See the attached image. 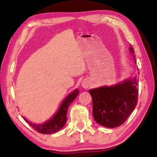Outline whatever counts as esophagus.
Segmentation results:
<instances>
[{
	"label": "esophagus",
	"instance_id": "34e87169",
	"mask_svg": "<svg viewBox=\"0 0 157 157\" xmlns=\"http://www.w3.org/2000/svg\"><path fill=\"white\" fill-rule=\"evenodd\" d=\"M89 85H90V82H89V80H86H86H84L82 82V86L84 89L88 88V87L89 86Z\"/></svg>",
	"mask_w": 157,
	"mask_h": 157
}]
</instances>
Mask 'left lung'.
<instances>
[{
  "label": "left lung",
  "mask_w": 157,
  "mask_h": 157,
  "mask_svg": "<svg viewBox=\"0 0 157 157\" xmlns=\"http://www.w3.org/2000/svg\"><path fill=\"white\" fill-rule=\"evenodd\" d=\"M135 59L134 50L129 47ZM136 76L114 86L90 89L93 100V116L98 124L108 128L121 126L136 107L139 95Z\"/></svg>",
  "instance_id": "left-lung-1"
}]
</instances>
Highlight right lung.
<instances>
[{
  "instance_id": "obj_1",
  "label": "right lung",
  "mask_w": 157,
  "mask_h": 157,
  "mask_svg": "<svg viewBox=\"0 0 157 157\" xmlns=\"http://www.w3.org/2000/svg\"><path fill=\"white\" fill-rule=\"evenodd\" d=\"M79 94V90L77 89L72 93H71L67 97H66L61 105L59 110L53 116L51 119H50L45 123L42 124H35L28 121L25 118L24 120L30 126L41 134H51L57 132L60 130L65 125L67 121V110L69 106L73 102Z\"/></svg>"
}]
</instances>
